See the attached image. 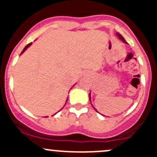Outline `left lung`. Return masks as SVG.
Wrapping results in <instances>:
<instances>
[{
  "label": "left lung",
  "instance_id": "left-lung-1",
  "mask_svg": "<svg viewBox=\"0 0 157 157\" xmlns=\"http://www.w3.org/2000/svg\"><path fill=\"white\" fill-rule=\"evenodd\" d=\"M116 36H118V39H119L120 40H121V41H122V42H124V43H125V44H128V42H126V41H125V39H124V38H123V36H121V35L120 34V33H116ZM89 96H90V103H91L92 106L93 107V109H94V110H95V111H96V112H98V111H97V109H96V108H95V107L93 106V104H92V102H91V92H90V93H89Z\"/></svg>",
  "mask_w": 157,
  "mask_h": 157
}]
</instances>
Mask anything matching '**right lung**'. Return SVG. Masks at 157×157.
I'll use <instances>...</instances> for the list:
<instances>
[{
	"instance_id": "add662e5",
	"label": "right lung",
	"mask_w": 157,
	"mask_h": 157,
	"mask_svg": "<svg viewBox=\"0 0 157 157\" xmlns=\"http://www.w3.org/2000/svg\"><path fill=\"white\" fill-rule=\"evenodd\" d=\"M32 45V42H30V43L29 44H28V45H26V47H25V48H23V51H22V52H21V54H20V55H22V54H23V52H25V51H26V49H27L28 48H29V47L30 46V45ZM67 102V100H66V102ZM66 102H65V104H66ZM64 107H63V108H64ZM62 108V109H63ZM62 109H61V110H62ZM61 110H60V111H61ZM58 112H59V111H58ZM56 113H57V112H56ZM56 113H55V115H56ZM47 117H48V116H46V117H45V118H47Z\"/></svg>"
}]
</instances>
